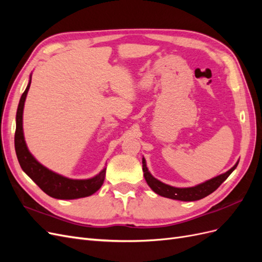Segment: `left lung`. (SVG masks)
<instances>
[{"mask_svg":"<svg viewBox=\"0 0 262 262\" xmlns=\"http://www.w3.org/2000/svg\"><path fill=\"white\" fill-rule=\"evenodd\" d=\"M142 164H143L142 165V167H143L144 178L149 188L152 189L155 193L165 198H169V199H173V200L195 201V200L203 199V198L211 194L213 191H215V190L223 184V182L227 179V177L231 175L233 170L237 167L238 162H237L231 169L227 170L224 173H222V175L214 177L210 180H207L205 182H202L200 185H196L194 187H190V188H176L169 185H166L164 182L157 180L156 178H154L152 175H150V172L146 167V162L144 160V157L142 158Z\"/></svg>","mask_w":262,"mask_h":262,"instance_id":"obj_1","label":"left lung"}]
</instances>
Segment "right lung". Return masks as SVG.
I'll use <instances>...</instances> for the list:
<instances>
[{"label": "right lung", "instance_id": "obj_1", "mask_svg": "<svg viewBox=\"0 0 262 262\" xmlns=\"http://www.w3.org/2000/svg\"><path fill=\"white\" fill-rule=\"evenodd\" d=\"M30 83L31 75L26 90L20 97L16 114L15 150H16V155L21 169L36 182L37 186L43 192L52 198H55V199L71 200L92 195L104 184L106 168L102 169L98 175L90 179H70L45 167L28 150L23 132V110Z\"/></svg>", "mask_w": 262, "mask_h": 262}]
</instances>
